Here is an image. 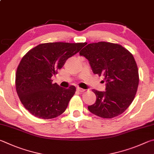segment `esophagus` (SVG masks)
<instances>
[{
	"mask_svg": "<svg viewBox=\"0 0 154 154\" xmlns=\"http://www.w3.org/2000/svg\"><path fill=\"white\" fill-rule=\"evenodd\" d=\"M77 90L80 91V92H84V91H85L84 88H80V87H77Z\"/></svg>",
	"mask_w": 154,
	"mask_h": 154,
	"instance_id": "1",
	"label": "esophagus"
}]
</instances>
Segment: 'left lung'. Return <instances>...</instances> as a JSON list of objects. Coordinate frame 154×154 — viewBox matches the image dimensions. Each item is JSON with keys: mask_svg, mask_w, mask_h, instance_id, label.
<instances>
[{"mask_svg": "<svg viewBox=\"0 0 154 154\" xmlns=\"http://www.w3.org/2000/svg\"><path fill=\"white\" fill-rule=\"evenodd\" d=\"M80 55L88 59L94 74H103L106 82V91L93 90L96 101L88 106V110L103 118L122 114L133 102L139 85L138 67L133 55L120 45L108 42L88 44Z\"/></svg>", "mask_w": 154, "mask_h": 154, "instance_id": "obj_1", "label": "left lung"}]
</instances>
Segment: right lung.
<instances>
[{"mask_svg": "<svg viewBox=\"0 0 154 154\" xmlns=\"http://www.w3.org/2000/svg\"><path fill=\"white\" fill-rule=\"evenodd\" d=\"M85 45L42 43L23 57L16 72L15 87L21 103L30 114L42 119H51L65 112L75 87L62 88L53 84L51 77Z\"/></svg>", "mask_w": 154, "mask_h": 154, "instance_id": "right-lung-1", "label": "right lung"}]
</instances>
